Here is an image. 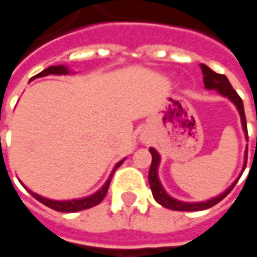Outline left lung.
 <instances>
[{"label":"left lung","mask_w":257,"mask_h":257,"mask_svg":"<svg viewBox=\"0 0 257 257\" xmlns=\"http://www.w3.org/2000/svg\"><path fill=\"white\" fill-rule=\"evenodd\" d=\"M201 70H202V74H204L205 88H206V89H217L219 93L228 97V99L237 106L238 111H239V115H241V121H242V128L243 131H245V134H246V139H248V128H246V118H245V111H243L242 99H241L239 95L234 90V88H232L231 84H230V81L227 79L226 75L215 73L213 70H210V68L208 67V66H205V64H201ZM150 153L151 156H153V160H151L150 172H149V183H150L151 191H153V197H154V199H156L158 204L162 205V206H165L168 209L193 212V210H204L208 209V208H212V206H215L216 204H219L221 199L224 198L227 194L231 191L232 187H234L238 182L237 179V180L232 183L231 187H228L224 193L220 194V195L216 197V198H212L209 199V201H206V202H195V204L180 202L178 199H173L172 197H169V195L164 191L161 183H160L158 175H157V169H158V164H160V156H158V153H157L154 149H150ZM246 158H248V150H246ZM245 167H246V164H245ZM245 167H243V171H245Z\"/></svg>","instance_id":"left-lung-1"}]
</instances>
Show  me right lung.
<instances>
[{
  "label": "right lung",
  "mask_w": 257,
  "mask_h": 257,
  "mask_svg": "<svg viewBox=\"0 0 257 257\" xmlns=\"http://www.w3.org/2000/svg\"><path fill=\"white\" fill-rule=\"evenodd\" d=\"M49 74H58V75H66L68 74V70L67 67H64V66H51V67L45 68L44 71L41 73H38L37 75H34L31 79L34 78H38V77H45V75H49ZM123 162L119 161L115 165V168L112 169L111 175H110V178L106 182V184L101 187L97 193L92 194L90 197H86V198H81V199H71V201H53V199H48V198H44L41 195H38V194H34L31 193V195L34 197L36 199H38L40 202H42L44 205H47L48 208H51V209H55L58 210V212H78V210H84V209H89L92 206H96L97 204H100L101 201L104 199L106 197L107 191H108V186L111 183V179H112V175L114 172L117 171V168L121 165Z\"/></svg>",
  "instance_id": "add662e5"
}]
</instances>
